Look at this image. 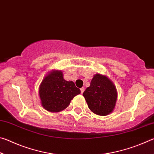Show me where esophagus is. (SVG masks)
<instances>
[{"label": "esophagus", "mask_w": 154, "mask_h": 154, "mask_svg": "<svg viewBox=\"0 0 154 154\" xmlns=\"http://www.w3.org/2000/svg\"><path fill=\"white\" fill-rule=\"evenodd\" d=\"M80 90H81V93L83 94V92H84V90H85V88H81V89H80Z\"/></svg>", "instance_id": "esophagus-1"}]
</instances>
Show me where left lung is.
<instances>
[{
	"label": "left lung",
	"mask_w": 154,
	"mask_h": 154,
	"mask_svg": "<svg viewBox=\"0 0 154 154\" xmlns=\"http://www.w3.org/2000/svg\"><path fill=\"white\" fill-rule=\"evenodd\" d=\"M88 107L98 116H107L113 111L118 93L113 83L105 75L96 74L90 86L83 93Z\"/></svg>",
	"instance_id": "obj_1"
}]
</instances>
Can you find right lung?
I'll use <instances>...</instances> for the list:
<instances>
[{"mask_svg": "<svg viewBox=\"0 0 154 154\" xmlns=\"http://www.w3.org/2000/svg\"><path fill=\"white\" fill-rule=\"evenodd\" d=\"M81 91L73 82H67L61 71H51L41 82L38 94L41 105L47 111L60 112L70 105L71 100Z\"/></svg>", "mask_w": 154, "mask_h": 154, "instance_id": "add662e5", "label": "right lung"}]
</instances>
